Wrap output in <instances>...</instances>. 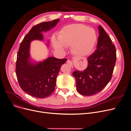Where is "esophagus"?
<instances>
[{
  "instance_id": "esophagus-1",
  "label": "esophagus",
  "mask_w": 131,
  "mask_h": 131,
  "mask_svg": "<svg viewBox=\"0 0 131 131\" xmlns=\"http://www.w3.org/2000/svg\"><path fill=\"white\" fill-rule=\"evenodd\" d=\"M67 63L68 64H69L70 67H72V66H73V65H72V62H71V61L69 60H68L67 61Z\"/></svg>"
}]
</instances>
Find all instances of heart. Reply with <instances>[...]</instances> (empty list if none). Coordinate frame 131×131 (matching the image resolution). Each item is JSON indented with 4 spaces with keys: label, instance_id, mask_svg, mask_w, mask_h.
<instances>
[{
    "label": "heart",
    "instance_id": "heart-1",
    "mask_svg": "<svg viewBox=\"0 0 131 131\" xmlns=\"http://www.w3.org/2000/svg\"><path fill=\"white\" fill-rule=\"evenodd\" d=\"M58 41H53L56 50L63 51L64 47L71 46L73 54L78 57L88 55L94 48L97 36L95 30L80 24L64 26L58 35Z\"/></svg>",
    "mask_w": 131,
    "mask_h": 131
}]
</instances>
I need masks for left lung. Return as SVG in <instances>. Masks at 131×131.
<instances>
[{
  "label": "left lung",
  "mask_w": 131,
  "mask_h": 131,
  "mask_svg": "<svg viewBox=\"0 0 131 131\" xmlns=\"http://www.w3.org/2000/svg\"><path fill=\"white\" fill-rule=\"evenodd\" d=\"M97 49L88 58L85 70L72 73L76 80L77 89L84 96H91L102 90L112 77L116 60V51L110 36L101 25Z\"/></svg>",
  "instance_id": "8db88e82"
}]
</instances>
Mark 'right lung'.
Instances as JSON below:
<instances>
[{
  "instance_id": "obj_1",
  "label": "right lung",
  "mask_w": 131,
  "mask_h": 131,
  "mask_svg": "<svg viewBox=\"0 0 131 131\" xmlns=\"http://www.w3.org/2000/svg\"><path fill=\"white\" fill-rule=\"evenodd\" d=\"M59 20L43 22L34 26L19 46L15 70L17 78L21 89L34 97L44 98L53 93L60 68L67 59L49 57L35 64L29 60L30 43L34 40H42V32L54 27Z\"/></svg>"
}]
</instances>
